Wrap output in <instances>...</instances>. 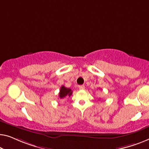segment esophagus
Wrapping results in <instances>:
<instances>
[{
  "label": "esophagus",
  "instance_id": "1",
  "mask_svg": "<svg viewBox=\"0 0 149 149\" xmlns=\"http://www.w3.org/2000/svg\"><path fill=\"white\" fill-rule=\"evenodd\" d=\"M85 88V86L84 85H80L79 86V90H84Z\"/></svg>",
  "mask_w": 149,
  "mask_h": 149
}]
</instances>
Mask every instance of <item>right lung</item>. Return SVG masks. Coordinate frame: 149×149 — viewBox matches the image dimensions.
<instances>
[{
    "mask_svg": "<svg viewBox=\"0 0 149 149\" xmlns=\"http://www.w3.org/2000/svg\"><path fill=\"white\" fill-rule=\"evenodd\" d=\"M73 91L70 88H65L64 86H62L61 87L59 94H58V96H59V98L61 99V98H65L66 96H70L72 95Z\"/></svg>",
    "mask_w": 149,
    "mask_h": 149,
    "instance_id": "1",
    "label": "right lung"
}]
</instances>
